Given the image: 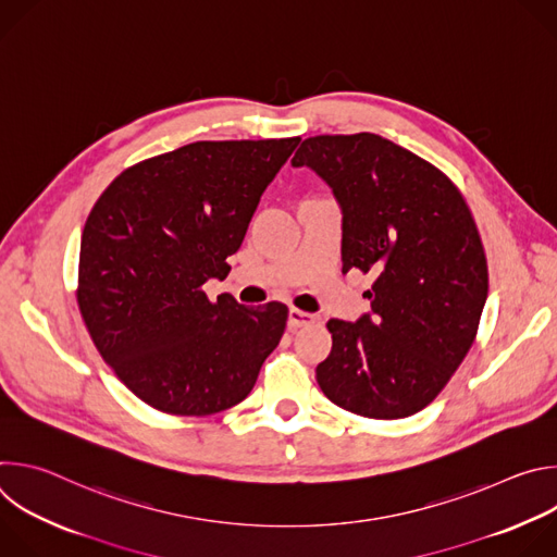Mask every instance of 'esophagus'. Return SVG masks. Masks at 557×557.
Masks as SVG:
<instances>
[{
	"label": "esophagus",
	"mask_w": 557,
	"mask_h": 557,
	"mask_svg": "<svg viewBox=\"0 0 557 557\" xmlns=\"http://www.w3.org/2000/svg\"><path fill=\"white\" fill-rule=\"evenodd\" d=\"M317 320L314 314H310V312H306V310H299V308H288V326L290 329H301V326H308V324H312Z\"/></svg>",
	"instance_id": "34e87169"
}]
</instances>
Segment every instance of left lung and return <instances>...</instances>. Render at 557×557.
Wrapping results in <instances>:
<instances>
[{
  "instance_id": "1",
  "label": "left lung",
  "mask_w": 557,
  "mask_h": 557,
  "mask_svg": "<svg viewBox=\"0 0 557 557\" xmlns=\"http://www.w3.org/2000/svg\"><path fill=\"white\" fill-rule=\"evenodd\" d=\"M342 207L344 273H372L370 312L331 320L317 366L329 399L366 419L430 406L473 344L487 299V258L458 187L421 156L370 132L310 136L293 156Z\"/></svg>"
}]
</instances>
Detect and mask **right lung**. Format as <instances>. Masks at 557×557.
Returning <instances> with one entry per match:
<instances>
[{
    "label": "right lung",
    "instance_id": "right-lung-1",
    "mask_svg": "<svg viewBox=\"0 0 557 557\" xmlns=\"http://www.w3.org/2000/svg\"><path fill=\"white\" fill-rule=\"evenodd\" d=\"M295 138L198 140L127 168L92 207L76 301L114 374L147 406L207 417L245 401L288 308L202 290L226 277Z\"/></svg>",
    "mask_w": 557,
    "mask_h": 557
}]
</instances>
